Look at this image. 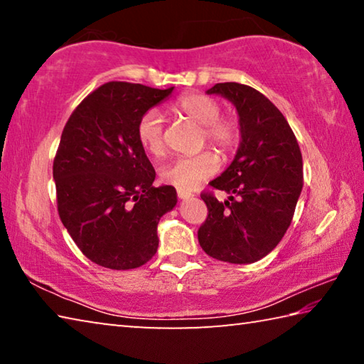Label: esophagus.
Returning <instances> with one entry per match:
<instances>
[{
	"label": "esophagus",
	"instance_id": "34e87169",
	"mask_svg": "<svg viewBox=\"0 0 364 364\" xmlns=\"http://www.w3.org/2000/svg\"><path fill=\"white\" fill-rule=\"evenodd\" d=\"M176 196L180 197V199H188V197H191L193 194L188 193V191H183V189H178L176 191Z\"/></svg>",
	"mask_w": 364,
	"mask_h": 364
}]
</instances>
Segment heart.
I'll return each mask as SVG.
<instances>
[{"mask_svg":"<svg viewBox=\"0 0 364 364\" xmlns=\"http://www.w3.org/2000/svg\"><path fill=\"white\" fill-rule=\"evenodd\" d=\"M175 110L184 119L200 125V141L217 147L221 152H231L241 138V128L232 117L221 115L217 100L204 93H189L175 102ZM136 139L139 146L154 157L164 156L165 136L164 120L157 109H147L138 119ZM220 168V159L212 151H202L196 156L176 157L160 167V180L178 189L191 191L212 178Z\"/></svg>","mask_w":364,"mask_h":364,"instance_id":"obj_1","label":"heart"}]
</instances>
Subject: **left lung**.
Wrapping results in <instances>:
<instances>
[{
    "label": "left lung",
    "mask_w": 364,
    "mask_h": 364,
    "mask_svg": "<svg viewBox=\"0 0 364 364\" xmlns=\"http://www.w3.org/2000/svg\"><path fill=\"white\" fill-rule=\"evenodd\" d=\"M230 100L239 114L241 146L223 173L208 184L230 194L220 202L204 191L208 215L197 231L207 255L228 263H254L284 236L304 186V162L286 117L260 91L217 83L207 91Z\"/></svg>",
    "instance_id": "obj_1"
}]
</instances>
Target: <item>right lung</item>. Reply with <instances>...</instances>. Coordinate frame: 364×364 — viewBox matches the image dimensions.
Masks as SVG:
<instances>
[{
	"mask_svg": "<svg viewBox=\"0 0 364 364\" xmlns=\"http://www.w3.org/2000/svg\"><path fill=\"white\" fill-rule=\"evenodd\" d=\"M171 91L104 83L65 123L53 164L59 218L100 267L133 269L149 262L159 220L176 205L173 186H152L156 170L136 139L139 117Z\"/></svg>",
	"mask_w": 364,
	"mask_h": 364,
	"instance_id": "1",
	"label": "right lung"
}]
</instances>
